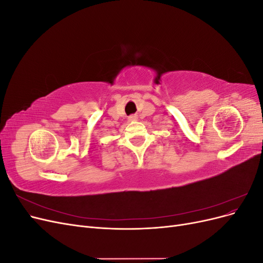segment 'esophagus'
Segmentation results:
<instances>
[{"label": "esophagus", "mask_w": 263, "mask_h": 263, "mask_svg": "<svg viewBox=\"0 0 263 263\" xmlns=\"http://www.w3.org/2000/svg\"><path fill=\"white\" fill-rule=\"evenodd\" d=\"M137 119H138L137 115H130L128 117V121H130V122H135V121H137Z\"/></svg>", "instance_id": "1"}]
</instances>
